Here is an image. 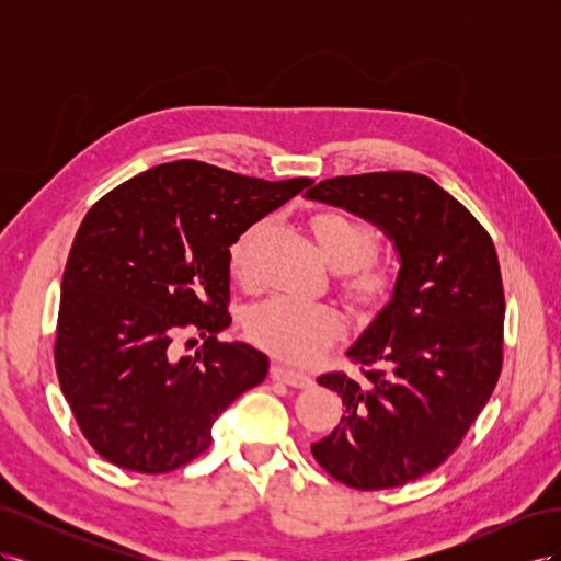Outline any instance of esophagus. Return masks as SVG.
I'll list each match as a JSON object with an SVG mask.
<instances>
[{"label":"esophagus","mask_w":561,"mask_h":561,"mask_svg":"<svg viewBox=\"0 0 561 561\" xmlns=\"http://www.w3.org/2000/svg\"><path fill=\"white\" fill-rule=\"evenodd\" d=\"M271 375H274V379L287 383V386H295V388H304V386H311V377L307 375V371H299V369H293L287 365H280L276 363L274 369H271Z\"/></svg>","instance_id":"esophagus-1"}]
</instances>
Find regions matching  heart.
Segmentation results:
<instances>
[{
    "label": "heart",
    "mask_w": 561,
    "mask_h": 561,
    "mask_svg": "<svg viewBox=\"0 0 561 561\" xmlns=\"http://www.w3.org/2000/svg\"><path fill=\"white\" fill-rule=\"evenodd\" d=\"M262 225H250L233 241L229 257L236 274L248 268L250 250ZM313 239L334 268L342 271V283L355 299H377L390 287V271L371 257L375 233L344 210H322L311 217ZM245 332L254 344L268 348L293 363H311L344 332V316L332 304L295 297H268L245 318Z\"/></svg>",
    "instance_id": "b5f03b06"
}]
</instances>
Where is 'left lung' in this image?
I'll list each match as a JSON object with an SVG mask.
<instances>
[{
    "mask_svg": "<svg viewBox=\"0 0 561 561\" xmlns=\"http://www.w3.org/2000/svg\"><path fill=\"white\" fill-rule=\"evenodd\" d=\"M307 198L367 219L400 254L393 297L346 351L363 375L318 377L346 410L311 451L346 486H402L447 461L496 388L505 318L496 248L466 206L419 173L322 180Z\"/></svg>",
    "mask_w": 561,
    "mask_h": 561,
    "instance_id": "left-lung-1",
    "label": "left lung"
}]
</instances>
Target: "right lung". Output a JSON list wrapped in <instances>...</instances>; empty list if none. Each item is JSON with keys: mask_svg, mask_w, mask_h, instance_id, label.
Here are the masks:
<instances>
[{"mask_svg": "<svg viewBox=\"0 0 561 561\" xmlns=\"http://www.w3.org/2000/svg\"><path fill=\"white\" fill-rule=\"evenodd\" d=\"M311 184L184 159L118 184L83 217L54 353L83 437L110 463L159 474L194 461L217 416L264 381L262 351L217 339L231 322L229 248ZM184 329L204 344L178 359L170 344Z\"/></svg>", "mask_w": 561, "mask_h": 561, "instance_id": "right-lung-1", "label": "right lung"}]
</instances>
